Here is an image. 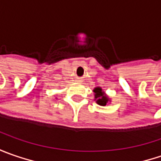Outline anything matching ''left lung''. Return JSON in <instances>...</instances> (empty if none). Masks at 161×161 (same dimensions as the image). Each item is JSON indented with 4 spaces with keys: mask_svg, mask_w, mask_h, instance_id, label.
Here are the masks:
<instances>
[{
    "mask_svg": "<svg viewBox=\"0 0 161 161\" xmlns=\"http://www.w3.org/2000/svg\"><path fill=\"white\" fill-rule=\"evenodd\" d=\"M94 96H95V100H97L96 102L100 105V106H106L108 102H109V98H108L107 95L105 94V92L103 91L101 88L97 87L94 89Z\"/></svg>",
    "mask_w": 161,
    "mask_h": 161,
    "instance_id": "8db88e82",
    "label": "left lung"
}]
</instances>
